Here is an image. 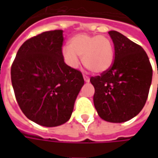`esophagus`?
<instances>
[{
    "label": "esophagus",
    "instance_id": "34e87169",
    "mask_svg": "<svg viewBox=\"0 0 158 158\" xmlns=\"http://www.w3.org/2000/svg\"><path fill=\"white\" fill-rule=\"evenodd\" d=\"M84 79H85V82H89V78L88 77V76H86V75H84Z\"/></svg>",
    "mask_w": 158,
    "mask_h": 158
}]
</instances>
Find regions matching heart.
I'll use <instances>...</instances> for the list:
<instances>
[{"label": "heart", "mask_w": 158, "mask_h": 158, "mask_svg": "<svg viewBox=\"0 0 158 158\" xmlns=\"http://www.w3.org/2000/svg\"><path fill=\"white\" fill-rule=\"evenodd\" d=\"M65 62L76 69L79 65V57L86 69L95 73H102L109 70L114 62V45L108 37L99 35L78 34L69 40V46L62 49Z\"/></svg>", "instance_id": "heart-1"}]
</instances>
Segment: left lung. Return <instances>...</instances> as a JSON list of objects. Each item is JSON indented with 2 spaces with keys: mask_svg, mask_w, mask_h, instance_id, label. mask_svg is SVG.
I'll return each mask as SVG.
<instances>
[{
  "mask_svg": "<svg viewBox=\"0 0 158 158\" xmlns=\"http://www.w3.org/2000/svg\"><path fill=\"white\" fill-rule=\"evenodd\" d=\"M114 45L113 66L90 78L95 88L94 105L101 118L123 123L142 110L149 94L152 68L140 45L119 32H108Z\"/></svg>",
  "mask_w": 158,
  "mask_h": 158,
  "instance_id": "8db88e82",
  "label": "left lung"
}]
</instances>
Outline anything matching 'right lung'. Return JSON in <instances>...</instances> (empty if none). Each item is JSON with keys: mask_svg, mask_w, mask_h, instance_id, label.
<instances>
[{"mask_svg": "<svg viewBox=\"0 0 158 158\" xmlns=\"http://www.w3.org/2000/svg\"><path fill=\"white\" fill-rule=\"evenodd\" d=\"M62 30H52L27 40L11 68L16 100L23 114L45 127L69 121L85 84L80 71L64 62Z\"/></svg>", "mask_w": 158, "mask_h": 158, "instance_id": "obj_1", "label": "right lung"}]
</instances>
